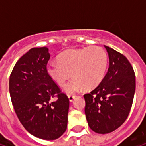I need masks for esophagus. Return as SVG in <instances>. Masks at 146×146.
<instances>
[{"mask_svg":"<svg viewBox=\"0 0 146 146\" xmlns=\"http://www.w3.org/2000/svg\"><path fill=\"white\" fill-rule=\"evenodd\" d=\"M68 97H69L70 102H73V100H74V98H76V96H75V95H69Z\"/></svg>","mask_w":146,"mask_h":146,"instance_id":"esophagus-1","label":"esophagus"}]
</instances>
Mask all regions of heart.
<instances>
[{
    "label": "heart",
    "mask_w": 146,
    "mask_h": 146,
    "mask_svg": "<svg viewBox=\"0 0 146 146\" xmlns=\"http://www.w3.org/2000/svg\"><path fill=\"white\" fill-rule=\"evenodd\" d=\"M58 61L47 65V73L61 87L72 73L73 78L65 87V92L74 94L83 88L92 90L102 82L107 69L108 55L101 47L92 46L66 50L58 56Z\"/></svg>",
    "instance_id": "obj_1"
}]
</instances>
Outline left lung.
<instances>
[{"mask_svg":"<svg viewBox=\"0 0 146 146\" xmlns=\"http://www.w3.org/2000/svg\"><path fill=\"white\" fill-rule=\"evenodd\" d=\"M110 67L99 85L85 99V115L90 128L98 134L115 131L128 116L135 92V75L127 58L105 46Z\"/></svg>","mask_w":146,"mask_h":146,"instance_id":"obj_1","label":"left lung"}]
</instances>
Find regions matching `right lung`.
Segmentation results:
<instances>
[{
	"instance_id": "1",
	"label": "right lung",
	"mask_w": 146,
	"mask_h": 146,
	"mask_svg": "<svg viewBox=\"0 0 146 146\" xmlns=\"http://www.w3.org/2000/svg\"><path fill=\"white\" fill-rule=\"evenodd\" d=\"M48 48H33L18 60L9 79L15 112L24 128L44 140H54L67 128L70 101L47 73ZM56 97L57 100L50 101Z\"/></svg>"
}]
</instances>
